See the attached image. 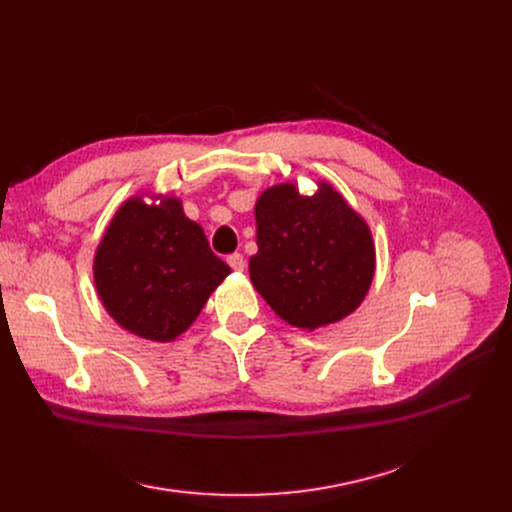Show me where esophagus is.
Here are the masks:
<instances>
[{
    "label": "esophagus",
    "instance_id": "esophagus-1",
    "mask_svg": "<svg viewBox=\"0 0 512 512\" xmlns=\"http://www.w3.org/2000/svg\"><path fill=\"white\" fill-rule=\"evenodd\" d=\"M228 265L232 267V270L234 272H242V270H245V257H242L240 253H232V255H228Z\"/></svg>",
    "mask_w": 512,
    "mask_h": 512
}]
</instances>
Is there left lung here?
<instances>
[{"mask_svg": "<svg viewBox=\"0 0 512 512\" xmlns=\"http://www.w3.org/2000/svg\"><path fill=\"white\" fill-rule=\"evenodd\" d=\"M255 220L251 282L284 321L315 330L359 307L373 278V242L332 186L321 184L313 197H301L292 184L267 188Z\"/></svg>", "mask_w": 512, "mask_h": 512, "instance_id": "left-lung-1", "label": "left lung"}]
</instances>
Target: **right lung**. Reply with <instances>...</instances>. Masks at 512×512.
Here are the masks:
<instances>
[{
  "label": "right lung",
  "mask_w": 512,
  "mask_h": 512,
  "mask_svg": "<svg viewBox=\"0 0 512 512\" xmlns=\"http://www.w3.org/2000/svg\"><path fill=\"white\" fill-rule=\"evenodd\" d=\"M93 270L110 315L128 332L155 342L180 336L230 274L178 199L159 205L126 201L105 230Z\"/></svg>",
  "instance_id": "right-lung-1"
}]
</instances>
